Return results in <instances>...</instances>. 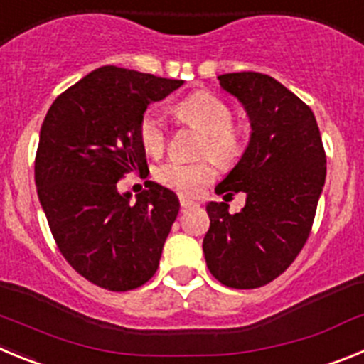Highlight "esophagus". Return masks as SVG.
<instances>
[{"mask_svg":"<svg viewBox=\"0 0 364 364\" xmlns=\"http://www.w3.org/2000/svg\"><path fill=\"white\" fill-rule=\"evenodd\" d=\"M180 205H182V210H188V208H195V205H197V202L195 200H191V198H188V197H184V195H180Z\"/></svg>","mask_w":364,"mask_h":364,"instance_id":"34e87169","label":"esophagus"}]
</instances>
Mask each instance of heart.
Instances as JSON below:
<instances>
[{
	"label": "heart",
	"instance_id": "b5f03b06",
	"mask_svg": "<svg viewBox=\"0 0 364 364\" xmlns=\"http://www.w3.org/2000/svg\"><path fill=\"white\" fill-rule=\"evenodd\" d=\"M176 117L182 124L202 133L198 154L210 156L218 166H231L246 149V133L233 122V109L208 91H197L180 100ZM138 138L151 156H159L167 146V127L156 109H147L138 122ZM215 176L209 159L197 162L167 160L154 169V180L180 195H195Z\"/></svg>",
	"mask_w": 364,
	"mask_h": 364
}]
</instances>
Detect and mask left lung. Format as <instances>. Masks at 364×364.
I'll return each mask as SVG.
<instances>
[{"mask_svg": "<svg viewBox=\"0 0 364 364\" xmlns=\"http://www.w3.org/2000/svg\"><path fill=\"white\" fill-rule=\"evenodd\" d=\"M242 102L252 138L242 159L215 188L218 195L246 193L231 215L226 202H210L204 257L224 286L250 290L268 284L301 253L314 226L326 176V153L314 112L268 74L218 76Z\"/></svg>", "mask_w": 364, "mask_h": 364, "instance_id": "obj_1", "label": "left lung"}]
</instances>
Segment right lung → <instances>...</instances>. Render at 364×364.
I'll list each match as a JSON object with an SVG mask.
<instances>
[{"mask_svg": "<svg viewBox=\"0 0 364 364\" xmlns=\"http://www.w3.org/2000/svg\"><path fill=\"white\" fill-rule=\"evenodd\" d=\"M105 65L58 96L40 131L34 180L58 250L76 272L109 291L146 284L178 215L171 189L146 182L134 204L118 180L147 176L138 122L151 102L182 85Z\"/></svg>", "mask_w": 364, "mask_h": 364, "instance_id": "add662e5", "label": "right lung"}]
</instances>
